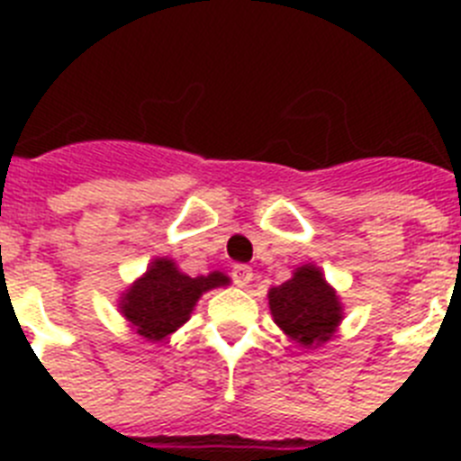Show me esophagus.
Wrapping results in <instances>:
<instances>
[{
  "label": "esophagus",
  "mask_w": 461,
  "mask_h": 461,
  "mask_svg": "<svg viewBox=\"0 0 461 461\" xmlns=\"http://www.w3.org/2000/svg\"><path fill=\"white\" fill-rule=\"evenodd\" d=\"M251 276H254V272H251L249 266L240 263V266L233 267V284H235V286H247V284L251 281Z\"/></svg>",
  "instance_id": "34e87169"
}]
</instances>
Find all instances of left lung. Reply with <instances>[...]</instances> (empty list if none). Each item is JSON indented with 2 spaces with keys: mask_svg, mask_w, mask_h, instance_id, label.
<instances>
[{
  "mask_svg": "<svg viewBox=\"0 0 461 461\" xmlns=\"http://www.w3.org/2000/svg\"><path fill=\"white\" fill-rule=\"evenodd\" d=\"M270 312L275 323L303 346L328 341L341 321L335 291L325 284L319 267L304 266L293 279L270 291Z\"/></svg>",
  "mask_w": 461,
  "mask_h": 461,
  "instance_id": "1",
  "label": "left lung"
}]
</instances>
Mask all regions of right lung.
<instances>
[{
    "instance_id": "add662e5",
    "label": "right lung",
    "mask_w": 461,
    "mask_h": 461,
    "mask_svg": "<svg viewBox=\"0 0 461 461\" xmlns=\"http://www.w3.org/2000/svg\"><path fill=\"white\" fill-rule=\"evenodd\" d=\"M223 284H228V276L221 272L191 279L173 266V260L158 258L145 276L129 288L122 300V313L138 335L158 341L189 319L203 293Z\"/></svg>"
}]
</instances>
